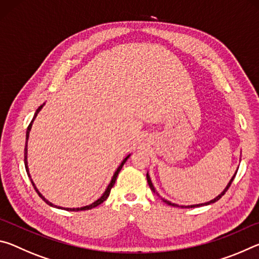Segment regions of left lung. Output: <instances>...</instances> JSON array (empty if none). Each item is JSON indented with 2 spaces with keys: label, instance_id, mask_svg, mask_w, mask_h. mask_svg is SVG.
I'll list each match as a JSON object with an SVG mask.
<instances>
[{
  "label": "left lung",
  "instance_id": "1",
  "mask_svg": "<svg viewBox=\"0 0 259 259\" xmlns=\"http://www.w3.org/2000/svg\"><path fill=\"white\" fill-rule=\"evenodd\" d=\"M235 175H236V172L234 174V176L231 178V181H230V183H229V184H227V186H226V187L224 188V191H223V192L221 193V194H219L218 196H216V198H214L213 200H211V201H209V202H205V203H199V204H192V205H181V207H182V208H195V207H200V205H208V204H210V203H214V202H216V201H218L219 199H221V198H222V196H223V195H224V194H225V193H226V191H227V190H229V187L231 186V184H232V182H233V179H234V177H235ZM146 177H147V183H148V185H150V187H151V190H152L153 192H154V193H156V194H157V195H160V194H159V193H157V192L155 191V188H154V186H153V184H152V182H151V178H150V175H148V172H147V175H146ZM162 200H163V202H165L166 204H169V205H174V207H179V205H178V204H176V203H171V202H170V201H168V200H165V199H162Z\"/></svg>",
  "mask_w": 259,
  "mask_h": 259
}]
</instances>
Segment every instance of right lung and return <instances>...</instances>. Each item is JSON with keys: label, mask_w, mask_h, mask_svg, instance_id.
<instances>
[{"label": "right lung", "mask_w": 259, "mask_h": 259, "mask_svg": "<svg viewBox=\"0 0 259 259\" xmlns=\"http://www.w3.org/2000/svg\"><path fill=\"white\" fill-rule=\"evenodd\" d=\"M43 106H45V104L41 105V106L36 109V112H35V114H34L33 120H32V122H30V123H29L28 128H27V131H26V145H25V159H24V161H25V168H26V171H27V175H28V177H29V179H30V182H32L33 186H34V188H35V191H36V193L38 194V196H40V198H41L43 201H45L46 203H48L49 205H51V207H55V208H58V209H65V210H68V211H80V210H89V209H93V208H95V207H97V205H99V204H102V203L104 202V201L108 198L109 193H111V188L114 186V184H115V181H116L117 175H119L120 170L122 169V166H123V164L125 163V161L129 159L130 154H129L128 156H126V157H124L123 161L121 162V164L119 165V168L116 169V171H115V172H114L113 177H112V181H111V183L108 184V186H107V188H106V191H105V192H104V194H103L102 196H100V198H99L97 201H95L94 203H91V204H89V205H85V207H81V208H63V207H58V205H55L54 203H51L50 201H48V200L45 198V196H43V195L41 194V193L38 192V190L36 188V186H35L34 182L32 181V178H30L29 170H28V162H27V140H28V137H29V131H30V129H32V124H33V122H34V120H35V117H36V115L38 114V112L41 111Z\"/></svg>", "instance_id": "right-lung-1"}]
</instances>
